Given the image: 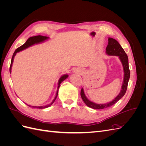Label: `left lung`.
Masks as SVG:
<instances>
[{
  "label": "left lung",
  "mask_w": 146,
  "mask_h": 146,
  "mask_svg": "<svg viewBox=\"0 0 146 146\" xmlns=\"http://www.w3.org/2000/svg\"><path fill=\"white\" fill-rule=\"evenodd\" d=\"M106 53H107V54L108 55H114L119 56V58L120 59L123 66V72H124V77H123V81L121 92H119V94L117 96V97H116V98H114L112 101L107 104H99L92 102L87 99L85 93H84L83 88H82L80 95L84 102H85V104L88 106V107L96 110L104 109L106 108L110 107L111 106L113 105L114 104H116L117 101L120 100L125 94L127 89L128 83H129L130 76V72L129 66V61H129V59H128L127 55L126 54L124 50L123 49V48L120 45V44H119L116 39L111 38H108V44L107 45V48H106Z\"/></svg>",
  "instance_id": "1"
}]
</instances>
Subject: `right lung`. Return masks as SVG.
Returning a JSON list of instances; mask_svg holds the SVG:
<instances>
[{"mask_svg": "<svg viewBox=\"0 0 146 146\" xmlns=\"http://www.w3.org/2000/svg\"><path fill=\"white\" fill-rule=\"evenodd\" d=\"M47 39H48V37H47V36H41V35H38V36H32V37H30L29 38L27 41H26L24 44L23 46H20L19 47H18L17 48V49L15 51L14 54H13V56H12V58H11V64H10V72L11 73V66H12V64H13V59H14V57L16 55V53L19 52L21 50H23L24 49H25V48H28L29 47L32 46L33 44H38V43H40V42H42L43 41H44L45 40H47ZM68 77V74H65V75H63V76H61L60 77V78L58 80V88H57V91H56V96L55 97V98L54 99V100H53L52 102L50 104H48L47 105H44V106H39V107H35V106H31V105H27L28 106H29V107H32V108H39V109H42V108H47L48 107H50V106L54 102L57 96H58V89L60 88V84L63 81H64L65 79H66Z\"/></svg>", "mask_w": 146, "mask_h": 146, "instance_id": "add662e5", "label": "right lung"}]
</instances>
